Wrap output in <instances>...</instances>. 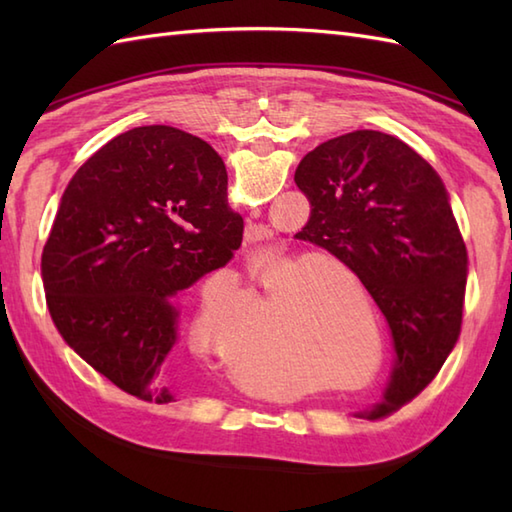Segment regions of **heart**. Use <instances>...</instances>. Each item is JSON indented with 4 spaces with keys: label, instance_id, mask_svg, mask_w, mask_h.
<instances>
[{
    "label": "heart",
    "instance_id": "b5f03b06",
    "mask_svg": "<svg viewBox=\"0 0 512 512\" xmlns=\"http://www.w3.org/2000/svg\"><path fill=\"white\" fill-rule=\"evenodd\" d=\"M306 279V270L297 277V284ZM369 332L378 341V321L374 314H367ZM215 314L211 308H204L200 317L193 323V341L200 352L217 354L224 345L226 332L220 336L213 334ZM306 345L312 356H317L330 372L341 376H354L367 365V350L363 341V321L361 314L330 312L323 317H314L306 328ZM378 365V358L374 367ZM374 372V369H372Z\"/></svg>",
    "mask_w": 512,
    "mask_h": 512
}]
</instances>
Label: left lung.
I'll use <instances>...</instances> for the list:
<instances>
[{"instance_id": "1", "label": "left lung", "mask_w": 512, "mask_h": 512, "mask_svg": "<svg viewBox=\"0 0 512 512\" xmlns=\"http://www.w3.org/2000/svg\"><path fill=\"white\" fill-rule=\"evenodd\" d=\"M295 182L312 204L299 235L350 268L383 312L394 363L378 407L402 405L460 336L466 246L447 189L427 160L374 129L325 140Z\"/></svg>"}]
</instances>
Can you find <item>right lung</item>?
<instances>
[{
	"instance_id": "right-lung-1",
	"label": "right lung",
	"mask_w": 512,
	"mask_h": 512,
	"mask_svg": "<svg viewBox=\"0 0 512 512\" xmlns=\"http://www.w3.org/2000/svg\"><path fill=\"white\" fill-rule=\"evenodd\" d=\"M226 167L202 138L167 125L112 138L74 173L46 246L50 317L72 350L116 387L173 402L182 374L180 292L242 244Z\"/></svg>"
}]
</instances>
